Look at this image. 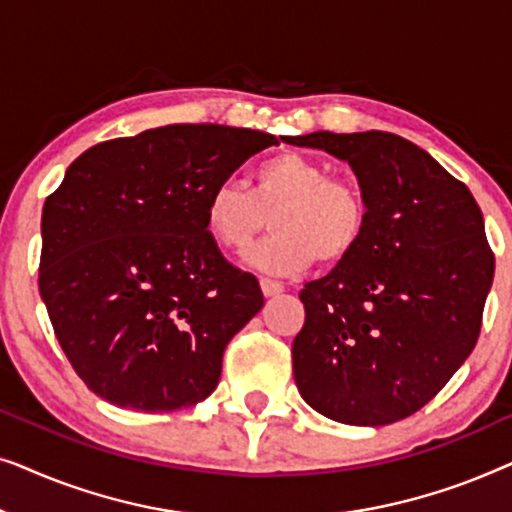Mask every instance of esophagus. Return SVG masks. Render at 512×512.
<instances>
[{
	"instance_id": "1",
	"label": "esophagus",
	"mask_w": 512,
	"mask_h": 512,
	"mask_svg": "<svg viewBox=\"0 0 512 512\" xmlns=\"http://www.w3.org/2000/svg\"><path fill=\"white\" fill-rule=\"evenodd\" d=\"M261 291H263V296H265V298L279 296V293L284 291V284H282V282H277V279H268V277H263V279H261Z\"/></svg>"
}]
</instances>
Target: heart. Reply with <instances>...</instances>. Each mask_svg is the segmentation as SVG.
Here are the masks:
<instances>
[{"mask_svg": "<svg viewBox=\"0 0 512 512\" xmlns=\"http://www.w3.org/2000/svg\"><path fill=\"white\" fill-rule=\"evenodd\" d=\"M275 235L247 251L244 261L268 275H293L317 261L338 265L354 254L368 223L366 200L349 181L303 153L286 151L254 172V188L223 181L207 198L205 226L219 247L247 249L268 226Z\"/></svg>", "mask_w": 512, "mask_h": 512, "instance_id": "heart-1", "label": "heart"}]
</instances>
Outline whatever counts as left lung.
<instances>
[{
  "mask_svg": "<svg viewBox=\"0 0 512 512\" xmlns=\"http://www.w3.org/2000/svg\"><path fill=\"white\" fill-rule=\"evenodd\" d=\"M282 142L345 160L366 200L363 240L300 291L293 377L340 424L384 426L424 408L480 335L494 254L471 191L391 132H312Z\"/></svg>",
  "mask_w": 512,
  "mask_h": 512,
  "instance_id": "obj_1",
  "label": "left lung"
}]
</instances>
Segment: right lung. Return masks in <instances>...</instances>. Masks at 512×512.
<instances>
[{"instance_id": "right-lung-1", "label": "right lung", "mask_w": 512, "mask_h": 512, "mask_svg": "<svg viewBox=\"0 0 512 512\" xmlns=\"http://www.w3.org/2000/svg\"><path fill=\"white\" fill-rule=\"evenodd\" d=\"M277 144L261 130L165 125L97 144L67 167L41 214L39 293L93 394L170 412L216 389L223 349L263 293L207 233V198Z\"/></svg>"}]
</instances>
